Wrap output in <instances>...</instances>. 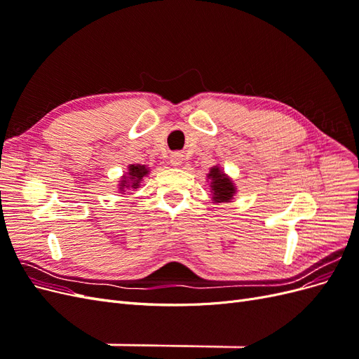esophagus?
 <instances>
[{
  "mask_svg": "<svg viewBox=\"0 0 359 359\" xmlns=\"http://www.w3.org/2000/svg\"><path fill=\"white\" fill-rule=\"evenodd\" d=\"M170 163H172L173 166L181 165V163H182V154H181V153H173V154L170 156Z\"/></svg>",
  "mask_w": 359,
  "mask_h": 359,
  "instance_id": "1",
  "label": "esophagus"
}]
</instances>
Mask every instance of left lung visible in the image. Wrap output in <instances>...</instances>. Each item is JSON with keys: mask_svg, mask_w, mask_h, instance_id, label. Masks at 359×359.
I'll return each instance as SVG.
<instances>
[{"mask_svg": "<svg viewBox=\"0 0 359 359\" xmlns=\"http://www.w3.org/2000/svg\"><path fill=\"white\" fill-rule=\"evenodd\" d=\"M211 178V190L214 202H229L235 193V187L232 181L227 178L219 168H212L208 173Z\"/></svg>", "mask_w": 359, "mask_h": 359, "instance_id": "obj_1", "label": "left lung"}]
</instances>
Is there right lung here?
<instances>
[{
  "label": "right lung",
  "instance_id": "right-lung-1",
  "mask_svg": "<svg viewBox=\"0 0 359 359\" xmlns=\"http://www.w3.org/2000/svg\"><path fill=\"white\" fill-rule=\"evenodd\" d=\"M148 173V169L145 166L140 165H132L128 168V177H124L121 181V186H119V190H124L127 187H133L137 189L140 180H142Z\"/></svg>",
  "mask_w": 359,
  "mask_h": 359
}]
</instances>
